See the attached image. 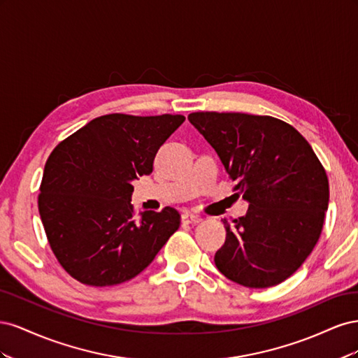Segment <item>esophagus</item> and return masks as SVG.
Returning a JSON list of instances; mask_svg holds the SVG:
<instances>
[{"instance_id":"1","label":"esophagus","mask_w":358,"mask_h":358,"mask_svg":"<svg viewBox=\"0 0 358 358\" xmlns=\"http://www.w3.org/2000/svg\"><path fill=\"white\" fill-rule=\"evenodd\" d=\"M182 221L187 224H199V222H201V216L196 215V213H191V212H183Z\"/></svg>"}]
</instances>
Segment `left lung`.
<instances>
[{
    "mask_svg": "<svg viewBox=\"0 0 358 358\" xmlns=\"http://www.w3.org/2000/svg\"><path fill=\"white\" fill-rule=\"evenodd\" d=\"M189 122L218 154L249 203L215 254L220 272L248 288L284 282L315 248L329 208V179L294 127L272 116L196 112ZM237 192V194H239Z\"/></svg>",
    "mask_w": 358,
    "mask_h": 358,
    "instance_id": "1",
    "label": "left lung"
}]
</instances>
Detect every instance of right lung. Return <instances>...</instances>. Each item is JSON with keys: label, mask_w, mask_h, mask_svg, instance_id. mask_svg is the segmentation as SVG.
<instances>
[{"label": "right lung", "mask_w": 358, "mask_h": 358, "mask_svg": "<svg viewBox=\"0 0 358 358\" xmlns=\"http://www.w3.org/2000/svg\"><path fill=\"white\" fill-rule=\"evenodd\" d=\"M185 121L182 115H104L52 150L38 212L59 264L79 282L109 287L145 270L180 215L167 208L134 215L133 180L150 175L158 149Z\"/></svg>", "instance_id": "1"}]
</instances>
